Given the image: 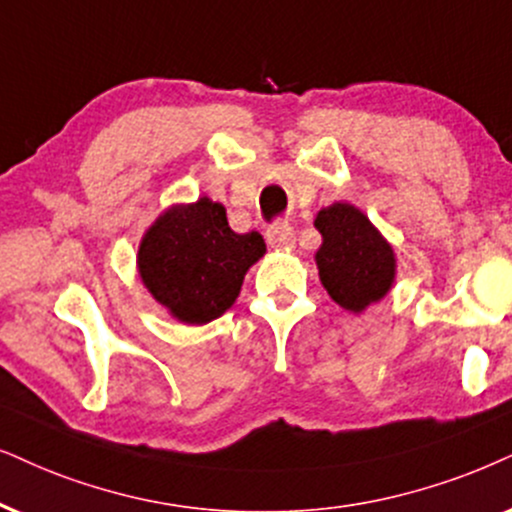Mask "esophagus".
<instances>
[{"instance_id":"34e87169","label":"esophagus","mask_w":512,"mask_h":512,"mask_svg":"<svg viewBox=\"0 0 512 512\" xmlns=\"http://www.w3.org/2000/svg\"><path fill=\"white\" fill-rule=\"evenodd\" d=\"M267 241L274 248H293L295 245V229L288 222H274L267 226Z\"/></svg>"}]
</instances>
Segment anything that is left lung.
<instances>
[{
    "label": "left lung",
    "mask_w": 512,
    "mask_h": 512,
    "mask_svg": "<svg viewBox=\"0 0 512 512\" xmlns=\"http://www.w3.org/2000/svg\"><path fill=\"white\" fill-rule=\"evenodd\" d=\"M314 226L323 236L316 264L328 295L349 312L378 302L394 281V252L364 212L335 203L316 215Z\"/></svg>",
    "instance_id": "8db88e82"
}]
</instances>
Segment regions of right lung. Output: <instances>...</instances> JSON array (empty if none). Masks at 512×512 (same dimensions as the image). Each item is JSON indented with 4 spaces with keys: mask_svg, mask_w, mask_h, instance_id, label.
<instances>
[{
    "mask_svg": "<svg viewBox=\"0 0 512 512\" xmlns=\"http://www.w3.org/2000/svg\"><path fill=\"white\" fill-rule=\"evenodd\" d=\"M264 250L257 231L234 234L222 205L200 198L167 210L148 229L139 248V274L179 321L208 323L236 302L245 271Z\"/></svg>",
    "mask_w": 512,
    "mask_h": 512,
    "instance_id": "add662e5",
    "label": "right lung"
}]
</instances>
